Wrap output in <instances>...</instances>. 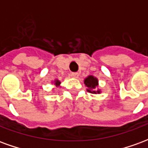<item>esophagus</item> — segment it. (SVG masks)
I'll return each mask as SVG.
<instances>
[{"label":"esophagus","mask_w":148,"mask_h":148,"mask_svg":"<svg viewBox=\"0 0 148 148\" xmlns=\"http://www.w3.org/2000/svg\"><path fill=\"white\" fill-rule=\"evenodd\" d=\"M71 76L73 77H75V78H77V77H79V73H77V72H74V73L71 74Z\"/></svg>","instance_id":"obj_1"}]
</instances>
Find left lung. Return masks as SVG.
<instances>
[{
    "mask_svg": "<svg viewBox=\"0 0 148 148\" xmlns=\"http://www.w3.org/2000/svg\"><path fill=\"white\" fill-rule=\"evenodd\" d=\"M85 85L88 87L87 91L92 93H100V90H95L97 86H98V80L97 79L96 77H94L93 76H88V77L85 79L84 81Z\"/></svg>",
    "mask_w": 148,
    "mask_h": 148,
    "instance_id": "1",
    "label": "left lung"
}]
</instances>
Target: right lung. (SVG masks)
Masks as SVG:
<instances>
[{
	"label": "right lung",
	"mask_w": 148,
	"mask_h": 148,
	"mask_svg": "<svg viewBox=\"0 0 148 148\" xmlns=\"http://www.w3.org/2000/svg\"><path fill=\"white\" fill-rule=\"evenodd\" d=\"M60 83H61V82H59V81L58 80H55V85H56V86H59V85H60Z\"/></svg>",
	"instance_id": "obj_1"
}]
</instances>
